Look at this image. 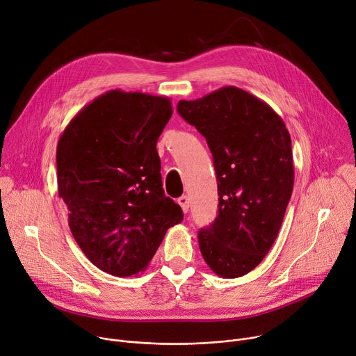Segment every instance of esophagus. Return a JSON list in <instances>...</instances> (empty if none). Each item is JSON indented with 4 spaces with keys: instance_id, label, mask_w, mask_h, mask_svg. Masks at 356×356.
Masks as SVG:
<instances>
[{
    "instance_id": "1",
    "label": "esophagus",
    "mask_w": 356,
    "mask_h": 356,
    "mask_svg": "<svg viewBox=\"0 0 356 356\" xmlns=\"http://www.w3.org/2000/svg\"><path fill=\"white\" fill-rule=\"evenodd\" d=\"M177 203L180 204V207H181L183 213H187V211H188V206H190V202H188V197H187V196H181V197L177 200Z\"/></svg>"
}]
</instances>
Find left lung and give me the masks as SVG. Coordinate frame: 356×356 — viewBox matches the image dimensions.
<instances>
[{
	"mask_svg": "<svg viewBox=\"0 0 356 356\" xmlns=\"http://www.w3.org/2000/svg\"><path fill=\"white\" fill-rule=\"evenodd\" d=\"M206 138L218 187V216L199 232L206 264L221 278L248 274L271 250L294 187L291 136L264 101L236 86L179 101Z\"/></svg>",
	"mask_w": 356,
	"mask_h": 356,
	"instance_id": "1",
	"label": "left lung"
}]
</instances>
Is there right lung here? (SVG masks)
<instances>
[{
    "label": "right lung",
    "mask_w": 356,
    "mask_h": 356,
    "mask_svg": "<svg viewBox=\"0 0 356 356\" xmlns=\"http://www.w3.org/2000/svg\"><path fill=\"white\" fill-rule=\"evenodd\" d=\"M173 108L168 96L113 89L83 106L56 146L59 197L71 233L99 270L145 271L183 211L165 196L156 150Z\"/></svg>",
    "instance_id": "1"
}]
</instances>
